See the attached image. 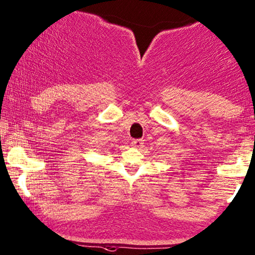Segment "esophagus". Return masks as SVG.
<instances>
[{
	"mask_svg": "<svg viewBox=\"0 0 255 255\" xmlns=\"http://www.w3.org/2000/svg\"><path fill=\"white\" fill-rule=\"evenodd\" d=\"M132 146L135 147V148H141V147L143 146V140L142 139L132 140Z\"/></svg>",
	"mask_w": 255,
	"mask_h": 255,
	"instance_id": "esophagus-1",
	"label": "esophagus"
}]
</instances>
